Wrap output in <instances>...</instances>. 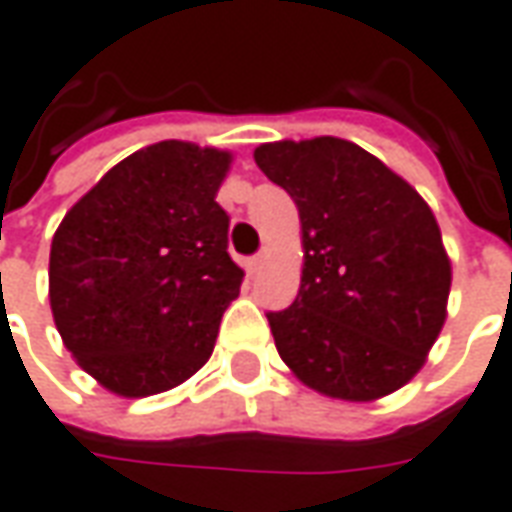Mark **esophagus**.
Segmentation results:
<instances>
[{
  "mask_svg": "<svg viewBox=\"0 0 512 512\" xmlns=\"http://www.w3.org/2000/svg\"><path fill=\"white\" fill-rule=\"evenodd\" d=\"M264 262H267V256H264V253H259V256L248 259V262H245V270H248V276H259V273H262Z\"/></svg>",
  "mask_w": 512,
  "mask_h": 512,
  "instance_id": "obj_1",
  "label": "esophagus"
}]
</instances>
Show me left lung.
<instances>
[{"label":"left lung","mask_w":512,"mask_h":512,"mask_svg":"<svg viewBox=\"0 0 512 512\" xmlns=\"http://www.w3.org/2000/svg\"><path fill=\"white\" fill-rule=\"evenodd\" d=\"M253 158L301 217V290L267 315L281 359L329 398L396 393L424 368L446 323L451 262L432 209L345 139H284Z\"/></svg>","instance_id":"left-lung-1"}]
</instances>
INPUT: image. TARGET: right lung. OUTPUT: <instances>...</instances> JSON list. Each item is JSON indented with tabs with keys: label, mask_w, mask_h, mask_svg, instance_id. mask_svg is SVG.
Listing matches in <instances>:
<instances>
[{
	"label": "right lung",
	"mask_w": 512,
	"mask_h": 512,
	"mask_svg": "<svg viewBox=\"0 0 512 512\" xmlns=\"http://www.w3.org/2000/svg\"><path fill=\"white\" fill-rule=\"evenodd\" d=\"M231 161L217 147L150 144L108 169L52 236L55 326L116 396L164 393L209 362L245 276L217 203Z\"/></svg>",
	"instance_id": "1"
}]
</instances>
